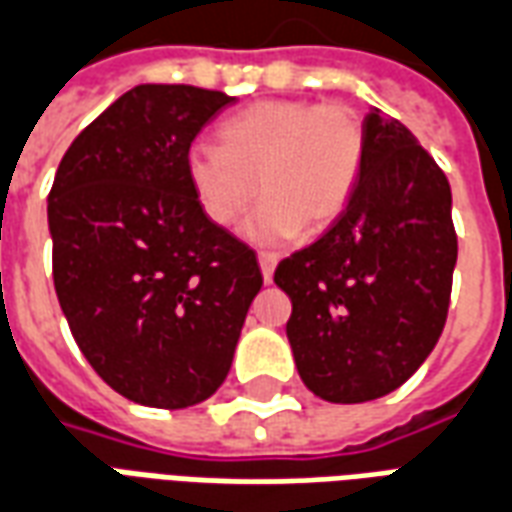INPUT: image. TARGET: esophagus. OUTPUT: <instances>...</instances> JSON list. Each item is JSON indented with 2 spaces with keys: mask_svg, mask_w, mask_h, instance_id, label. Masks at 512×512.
<instances>
[{
  "mask_svg": "<svg viewBox=\"0 0 512 512\" xmlns=\"http://www.w3.org/2000/svg\"><path fill=\"white\" fill-rule=\"evenodd\" d=\"M257 263H260L263 279H266V282H271V277H274V268H277V263H279V257L271 255V252H260V255H257Z\"/></svg>",
  "mask_w": 512,
  "mask_h": 512,
  "instance_id": "obj_1",
  "label": "esophagus"
}]
</instances>
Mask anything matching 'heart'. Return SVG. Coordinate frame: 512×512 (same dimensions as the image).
<instances>
[{
  "instance_id": "heart-1",
  "label": "heart",
  "mask_w": 512,
  "mask_h": 512,
  "mask_svg": "<svg viewBox=\"0 0 512 512\" xmlns=\"http://www.w3.org/2000/svg\"><path fill=\"white\" fill-rule=\"evenodd\" d=\"M362 117L345 104L257 101L219 126V147L191 145L183 169L205 219H246L255 244H279L329 230L354 197L365 167Z\"/></svg>"
}]
</instances>
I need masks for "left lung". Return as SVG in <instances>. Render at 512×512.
Here are the masks:
<instances>
[{
    "instance_id": "1",
    "label": "left lung",
    "mask_w": 512,
    "mask_h": 512,
    "mask_svg": "<svg viewBox=\"0 0 512 512\" xmlns=\"http://www.w3.org/2000/svg\"><path fill=\"white\" fill-rule=\"evenodd\" d=\"M365 167L343 216L274 282L296 370L329 403H367L408 381L439 340L458 238L439 164L400 120L365 115Z\"/></svg>"
}]
</instances>
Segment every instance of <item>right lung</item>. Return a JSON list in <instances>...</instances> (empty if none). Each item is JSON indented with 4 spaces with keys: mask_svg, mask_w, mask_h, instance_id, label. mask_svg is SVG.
<instances>
[{
    "mask_svg": "<svg viewBox=\"0 0 512 512\" xmlns=\"http://www.w3.org/2000/svg\"><path fill=\"white\" fill-rule=\"evenodd\" d=\"M233 101L136 84L73 139L54 175L62 315L95 373L142 406L208 400L263 285L255 252L205 219L183 169L194 136Z\"/></svg>",
    "mask_w": 512,
    "mask_h": 512,
    "instance_id": "add662e5",
    "label": "right lung"
}]
</instances>
